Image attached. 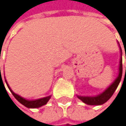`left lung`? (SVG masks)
<instances>
[{
	"label": "left lung",
	"instance_id": "8db88e82",
	"mask_svg": "<svg viewBox=\"0 0 126 126\" xmlns=\"http://www.w3.org/2000/svg\"><path fill=\"white\" fill-rule=\"evenodd\" d=\"M121 49V48H120ZM122 51V50H121ZM123 60L122 57L120 59V72H119V75L117 77L114 82L105 91L103 92L102 94L98 95L97 96H94V97H90V96H78L79 99L81 100L84 103L90 105H102L104 103H105L109 98L113 95V93L115 92L116 89L117 88L120 80H121V78H122V74H123Z\"/></svg>",
	"mask_w": 126,
	"mask_h": 126
}]
</instances>
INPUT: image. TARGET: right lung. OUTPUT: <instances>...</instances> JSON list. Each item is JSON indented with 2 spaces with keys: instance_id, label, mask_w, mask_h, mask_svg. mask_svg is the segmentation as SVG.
I'll return each instance as SVG.
<instances>
[{
  "instance_id": "right-lung-1",
  "label": "right lung",
  "mask_w": 126,
  "mask_h": 126,
  "mask_svg": "<svg viewBox=\"0 0 126 126\" xmlns=\"http://www.w3.org/2000/svg\"><path fill=\"white\" fill-rule=\"evenodd\" d=\"M6 83V85L8 87V88L10 89V90L11 91L12 94L14 95V97L16 98V99L21 103L23 105H24L25 107L27 108H39L42 105H46L47 102H48V100L50 99V98H51V95L49 96H47V97H45V98H39V99H36V100H33V101H29V100H26L25 98L21 97L20 95L16 94L11 89L10 87H9L7 82H6V80H5Z\"/></svg>"
}]
</instances>
